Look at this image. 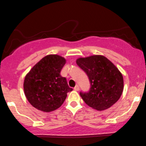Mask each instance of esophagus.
<instances>
[{
  "mask_svg": "<svg viewBox=\"0 0 146 146\" xmlns=\"http://www.w3.org/2000/svg\"><path fill=\"white\" fill-rule=\"evenodd\" d=\"M74 90H76V91H78V90H80V87H79L78 85H76V86L74 87Z\"/></svg>",
  "mask_w": 146,
  "mask_h": 146,
  "instance_id": "esophagus-1",
  "label": "esophagus"
}]
</instances>
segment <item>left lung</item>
<instances>
[{
	"mask_svg": "<svg viewBox=\"0 0 146 146\" xmlns=\"http://www.w3.org/2000/svg\"><path fill=\"white\" fill-rule=\"evenodd\" d=\"M76 63L89 78V92L80 93L88 106L101 111L118 101L123 90V78L111 61L102 55H93L79 58Z\"/></svg>",
	"mask_w": 146,
	"mask_h": 146,
	"instance_id": "1",
	"label": "left lung"
}]
</instances>
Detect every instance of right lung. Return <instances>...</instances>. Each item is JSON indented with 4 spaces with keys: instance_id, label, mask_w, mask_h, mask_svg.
Instances as JSON below:
<instances>
[{
    "instance_id": "1",
    "label": "right lung",
    "mask_w": 146,
    "mask_h": 146,
    "mask_svg": "<svg viewBox=\"0 0 146 146\" xmlns=\"http://www.w3.org/2000/svg\"><path fill=\"white\" fill-rule=\"evenodd\" d=\"M66 62L59 55H47L26 75L23 83L25 97L36 109L45 113L56 110L62 105L68 92L73 90L60 75Z\"/></svg>"
}]
</instances>
